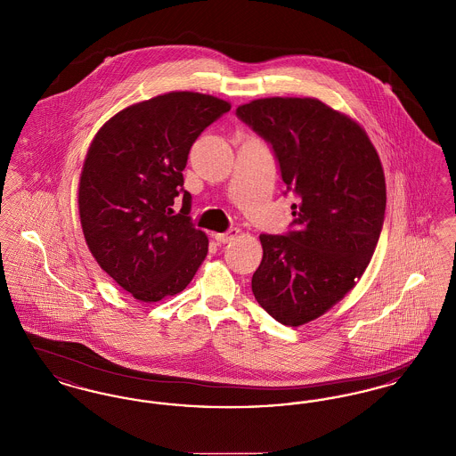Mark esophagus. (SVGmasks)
<instances>
[{"label": "esophagus", "mask_w": 456, "mask_h": 456, "mask_svg": "<svg viewBox=\"0 0 456 456\" xmlns=\"http://www.w3.org/2000/svg\"><path fill=\"white\" fill-rule=\"evenodd\" d=\"M239 236V229H229L227 232H220V234H216L214 238L217 240V244H227V242H231L232 239H236Z\"/></svg>", "instance_id": "1"}]
</instances>
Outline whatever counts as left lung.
<instances>
[{"label": "left lung", "instance_id": "left-lung-1", "mask_svg": "<svg viewBox=\"0 0 456 456\" xmlns=\"http://www.w3.org/2000/svg\"><path fill=\"white\" fill-rule=\"evenodd\" d=\"M236 114L270 143L287 191L299 198L289 232L261 234L251 289L279 323L304 325L368 268L387 208L381 160L366 131L318 99H256Z\"/></svg>", "mask_w": 456, "mask_h": 456}]
</instances>
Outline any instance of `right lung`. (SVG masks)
I'll return each instance as SVG.
<instances>
[{
  "label": "right lung",
  "instance_id": "right-lung-1",
  "mask_svg": "<svg viewBox=\"0 0 456 456\" xmlns=\"http://www.w3.org/2000/svg\"><path fill=\"white\" fill-rule=\"evenodd\" d=\"M231 104L169 92L119 110L97 131L80 175L78 210L92 256L143 303L186 289L208 253L183 188L188 153ZM181 195L183 208L173 214Z\"/></svg>",
  "mask_w": 456,
  "mask_h": 456
}]
</instances>
